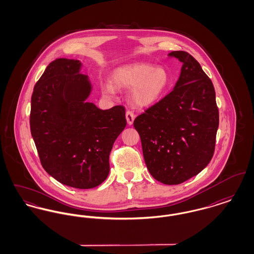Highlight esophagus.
Wrapping results in <instances>:
<instances>
[{"label":"esophagus","instance_id":"34e87169","mask_svg":"<svg viewBox=\"0 0 254 254\" xmlns=\"http://www.w3.org/2000/svg\"><path fill=\"white\" fill-rule=\"evenodd\" d=\"M135 117H136V116H135V114L133 113L132 111L127 110V111L126 112V119H127V124H128L129 126L132 125Z\"/></svg>","mask_w":254,"mask_h":254}]
</instances>
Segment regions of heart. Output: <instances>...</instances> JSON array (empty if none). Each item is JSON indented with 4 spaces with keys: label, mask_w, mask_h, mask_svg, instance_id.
I'll return each mask as SVG.
<instances>
[{
    "label": "heart",
    "mask_w": 254,
    "mask_h": 254,
    "mask_svg": "<svg viewBox=\"0 0 254 254\" xmlns=\"http://www.w3.org/2000/svg\"><path fill=\"white\" fill-rule=\"evenodd\" d=\"M169 85L170 77L164 67L134 64L114 69L111 73V84L104 83L102 88L110 95L115 93V88L131 89L129 98L133 105L146 108L157 103Z\"/></svg>",
    "instance_id": "heart-1"
}]
</instances>
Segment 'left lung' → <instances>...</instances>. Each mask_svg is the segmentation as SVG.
<instances>
[{"label": "left lung", "instance_id": "1", "mask_svg": "<svg viewBox=\"0 0 254 254\" xmlns=\"http://www.w3.org/2000/svg\"><path fill=\"white\" fill-rule=\"evenodd\" d=\"M169 55L183 63L177 83L133 126L152 177L179 185L201 172L213 156L219 111L212 82L200 64L186 51Z\"/></svg>", "mask_w": 254, "mask_h": 254}]
</instances>
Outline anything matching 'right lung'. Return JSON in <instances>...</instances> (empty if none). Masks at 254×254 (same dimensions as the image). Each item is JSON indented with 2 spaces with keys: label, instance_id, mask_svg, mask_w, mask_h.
I'll use <instances>...</instances> for the list:
<instances>
[{
  "label": "right lung",
  "instance_id": "add662e5",
  "mask_svg": "<svg viewBox=\"0 0 254 254\" xmlns=\"http://www.w3.org/2000/svg\"><path fill=\"white\" fill-rule=\"evenodd\" d=\"M79 60L51 62L34 86L30 130L41 164L61 184L81 190L101 185L109 153L127 126L123 106L102 110L86 102L92 90Z\"/></svg>",
  "mask_w": 254,
  "mask_h": 254
}]
</instances>
